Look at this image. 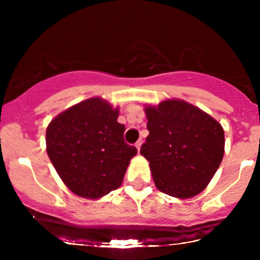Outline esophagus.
I'll list each match as a JSON object with an SVG mask.
<instances>
[{"mask_svg":"<svg viewBox=\"0 0 260 260\" xmlns=\"http://www.w3.org/2000/svg\"><path fill=\"white\" fill-rule=\"evenodd\" d=\"M140 147H142V140H138V142L136 143V148L138 149V151L140 150Z\"/></svg>","mask_w":260,"mask_h":260,"instance_id":"34e87169","label":"esophagus"}]
</instances>
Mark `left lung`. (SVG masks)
I'll list each match as a JSON object with an SVG mask.
<instances>
[{
  "label": "left lung",
  "instance_id": "8db88e82",
  "mask_svg": "<svg viewBox=\"0 0 260 260\" xmlns=\"http://www.w3.org/2000/svg\"><path fill=\"white\" fill-rule=\"evenodd\" d=\"M149 136L140 154L157 189L187 199L201 193L221 164L225 136L219 122L183 100L147 106Z\"/></svg>",
  "mask_w": 260,
  "mask_h": 260
}]
</instances>
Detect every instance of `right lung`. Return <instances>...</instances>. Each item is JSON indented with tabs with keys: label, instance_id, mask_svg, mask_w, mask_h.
<instances>
[{
	"label": "right lung",
	"instance_id": "obj_1",
	"mask_svg": "<svg viewBox=\"0 0 260 260\" xmlns=\"http://www.w3.org/2000/svg\"><path fill=\"white\" fill-rule=\"evenodd\" d=\"M118 109L101 98L70 107L50 122L46 151L74 194L96 199L117 189L137 148L124 142Z\"/></svg>",
	"mask_w": 260,
	"mask_h": 260
}]
</instances>
